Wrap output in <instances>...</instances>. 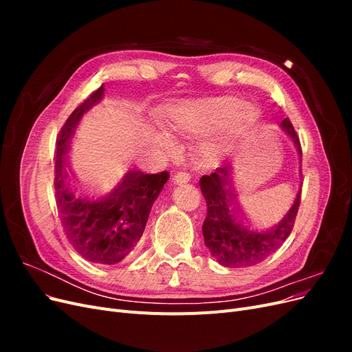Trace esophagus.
<instances>
[{
	"label": "esophagus",
	"instance_id": "1",
	"mask_svg": "<svg viewBox=\"0 0 352 352\" xmlns=\"http://www.w3.org/2000/svg\"><path fill=\"white\" fill-rule=\"evenodd\" d=\"M173 180H175V184H177V185H182V184L189 182V180H190V175H189V173H186V172H179V173H176V175H175Z\"/></svg>",
	"mask_w": 352,
	"mask_h": 352
}]
</instances>
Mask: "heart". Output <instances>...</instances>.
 I'll list each match as a JSON object with an SVG mask.
<instances>
[{
    "label": "heart",
    "instance_id": "obj_1",
    "mask_svg": "<svg viewBox=\"0 0 352 352\" xmlns=\"http://www.w3.org/2000/svg\"><path fill=\"white\" fill-rule=\"evenodd\" d=\"M248 104H242L236 95H216L168 109L162 117V127L173 135L186 138L204 136L202 150L214 155L229 150L247 133L255 122ZM160 141L170 145L168 138L160 136Z\"/></svg>",
    "mask_w": 352,
    "mask_h": 352
}]
</instances>
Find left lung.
Masks as SVG:
<instances>
[{
    "label": "left lung",
    "instance_id": "left-lung-1",
    "mask_svg": "<svg viewBox=\"0 0 352 352\" xmlns=\"http://www.w3.org/2000/svg\"><path fill=\"white\" fill-rule=\"evenodd\" d=\"M282 127L292 136L302 155L301 142L291 120L283 119ZM230 167L220 166L214 173L199 179L201 192L207 202V217L202 223V235L211 255L225 267H250L265 260L280 248L294 229L301 204V189L294 206L280 223L270 229L258 230L245 223L236 197L230 186Z\"/></svg>",
    "mask_w": 352,
    "mask_h": 352
}]
</instances>
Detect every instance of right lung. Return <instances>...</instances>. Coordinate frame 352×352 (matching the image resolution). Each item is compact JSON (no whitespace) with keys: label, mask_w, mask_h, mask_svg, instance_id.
<instances>
[{"label":"right lung","mask_w":352,"mask_h":352,"mask_svg":"<svg viewBox=\"0 0 352 352\" xmlns=\"http://www.w3.org/2000/svg\"><path fill=\"white\" fill-rule=\"evenodd\" d=\"M104 87L94 91L63 124L56 144L54 189L58 217L72 247L85 260L116 264L140 242L151 207L168 179L167 172L148 175L129 168L110 186L80 182L67 167L70 136L95 102Z\"/></svg>","instance_id":"obj_1"}]
</instances>
